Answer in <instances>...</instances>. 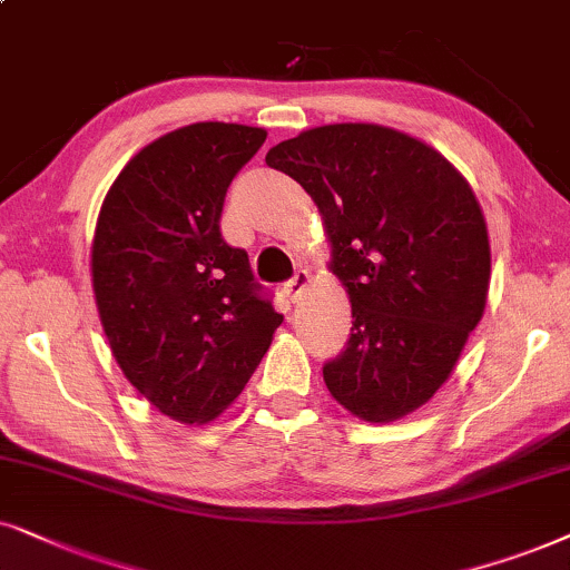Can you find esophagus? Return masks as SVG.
<instances>
[{
  "instance_id": "obj_1",
  "label": "esophagus",
  "mask_w": 570,
  "mask_h": 570,
  "mask_svg": "<svg viewBox=\"0 0 570 570\" xmlns=\"http://www.w3.org/2000/svg\"><path fill=\"white\" fill-rule=\"evenodd\" d=\"M307 284H309V273H307V271H297L289 281H286L284 286H281V289H284L286 299H289V302H297V299H299V294L305 292V286H307Z\"/></svg>"
}]
</instances>
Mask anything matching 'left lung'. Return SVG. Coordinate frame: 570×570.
Listing matches in <instances>:
<instances>
[{
    "label": "left lung",
    "instance_id": "8db88e82",
    "mask_svg": "<svg viewBox=\"0 0 570 570\" xmlns=\"http://www.w3.org/2000/svg\"><path fill=\"white\" fill-rule=\"evenodd\" d=\"M265 164L321 210L352 333L323 364L331 396L393 422L449 381L484 313L490 242L466 179L422 140L381 125H325L278 142Z\"/></svg>",
    "mask_w": 570,
    "mask_h": 570
}]
</instances>
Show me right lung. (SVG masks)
<instances>
[{
  "label": "right lung",
  "instance_id": "obj_1",
  "mask_svg": "<svg viewBox=\"0 0 570 570\" xmlns=\"http://www.w3.org/2000/svg\"><path fill=\"white\" fill-rule=\"evenodd\" d=\"M263 142L261 127L226 121L174 130L130 158L98 214L90 271L106 338L127 381L185 424L239 396L284 321L218 226Z\"/></svg>",
  "mask_w": 570,
  "mask_h": 570
}]
</instances>
